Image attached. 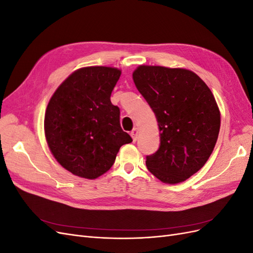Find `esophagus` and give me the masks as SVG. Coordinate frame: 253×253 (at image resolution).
Segmentation results:
<instances>
[{
  "label": "esophagus",
  "mask_w": 253,
  "mask_h": 253,
  "mask_svg": "<svg viewBox=\"0 0 253 253\" xmlns=\"http://www.w3.org/2000/svg\"><path fill=\"white\" fill-rule=\"evenodd\" d=\"M131 136H132L133 140L136 141V140H137V136H138V128L134 127V128L132 129V132H131Z\"/></svg>",
  "instance_id": "1"
}]
</instances>
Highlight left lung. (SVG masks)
<instances>
[{
	"mask_svg": "<svg viewBox=\"0 0 253 253\" xmlns=\"http://www.w3.org/2000/svg\"><path fill=\"white\" fill-rule=\"evenodd\" d=\"M133 80L160 132L159 149L145 160L148 170L166 183L185 181L202 169L215 147L220 126L215 98L185 68L140 65Z\"/></svg>",
	"mask_w": 253,
	"mask_h": 253,
	"instance_id": "1",
	"label": "left lung"
}]
</instances>
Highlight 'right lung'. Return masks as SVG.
Segmentation results:
<instances>
[{
	"instance_id": "right-lung-1",
	"label": "right lung",
	"mask_w": 253,
	"mask_h": 253,
	"mask_svg": "<svg viewBox=\"0 0 253 253\" xmlns=\"http://www.w3.org/2000/svg\"><path fill=\"white\" fill-rule=\"evenodd\" d=\"M121 75L115 67L89 66L61 83L45 112L44 131L51 154L64 169L95 179L111 169L121 145L132 142L120 126L111 94Z\"/></svg>"
}]
</instances>
